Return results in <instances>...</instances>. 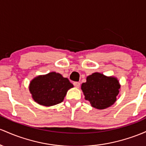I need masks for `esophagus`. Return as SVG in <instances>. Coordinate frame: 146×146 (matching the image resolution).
Wrapping results in <instances>:
<instances>
[{
  "label": "esophagus",
  "instance_id": "esophagus-1",
  "mask_svg": "<svg viewBox=\"0 0 146 146\" xmlns=\"http://www.w3.org/2000/svg\"><path fill=\"white\" fill-rule=\"evenodd\" d=\"M74 86L76 87V88H78L80 87V83L79 82H74Z\"/></svg>",
  "mask_w": 146,
  "mask_h": 146
}]
</instances>
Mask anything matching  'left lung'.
<instances>
[{
	"mask_svg": "<svg viewBox=\"0 0 146 146\" xmlns=\"http://www.w3.org/2000/svg\"><path fill=\"white\" fill-rule=\"evenodd\" d=\"M120 88L117 78L99 72L88 76L86 83L81 85L85 99L93 108L99 110L107 108L115 103Z\"/></svg>",
	"mask_w": 146,
	"mask_h": 146,
	"instance_id": "8db88e82",
	"label": "left lung"
}]
</instances>
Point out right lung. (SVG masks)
Listing matches in <instances>:
<instances>
[{
    "label": "right lung",
    "instance_id": "1",
    "mask_svg": "<svg viewBox=\"0 0 146 146\" xmlns=\"http://www.w3.org/2000/svg\"><path fill=\"white\" fill-rule=\"evenodd\" d=\"M73 87L68 78L52 72L34 78L29 83V89L36 102L52 106L63 102L67 92Z\"/></svg>",
    "mask_w": 146,
    "mask_h": 146
}]
</instances>
